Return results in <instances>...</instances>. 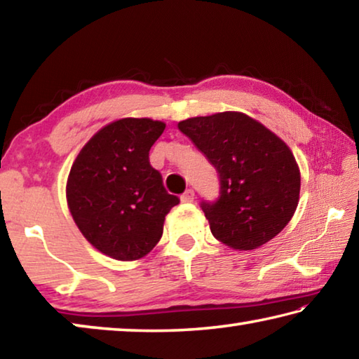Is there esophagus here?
I'll return each instance as SVG.
<instances>
[{"instance_id": "obj_1", "label": "esophagus", "mask_w": 359, "mask_h": 359, "mask_svg": "<svg viewBox=\"0 0 359 359\" xmlns=\"http://www.w3.org/2000/svg\"><path fill=\"white\" fill-rule=\"evenodd\" d=\"M180 201L182 203H193L194 201V191L193 190H187L184 194L180 196Z\"/></svg>"}]
</instances>
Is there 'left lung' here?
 Returning a JSON list of instances; mask_svg holds the SVG:
<instances>
[{
  "instance_id": "1",
  "label": "left lung",
  "mask_w": 359,
  "mask_h": 359,
  "mask_svg": "<svg viewBox=\"0 0 359 359\" xmlns=\"http://www.w3.org/2000/svg\"><path fill=\"white\" fill-rule=\"evenodd\" d=\"M220 177V196L203 203L215 239L255 250L287 226L299 203L301 172L293 151L263 123L242 112L179 121Z\"/></svg>"
}]
</instances>
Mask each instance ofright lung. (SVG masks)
I'll return each mask as SVG.
<instances>
[{
  "instance_id": "obj_1",
  "label": "right lung",
  "mask_w": 359,
  "mask_h": 359,
  "mask_svg": "<svg viewBox=\"0 0 359 359\" xmlns=\"http://www.w3.org/2000/svg\"><path fill=\"white\" fill-rule=\"evenodd\" d=\"M165 121L120 118L95 133L79 151L66 182V201L82 236L118 261L147 255L161 239L179 198L163 187L149 151Z\"/></svg>"
}]
</instances>
